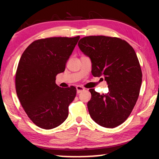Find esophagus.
I'll return each instance as SVG.
<instances>
[{
  "instance_id": "esophagus-1",
  "label": "esophagus",
  "mask_w": 159,
  "mask_h": 159,
  "mask_svg": "<svg viewBox=\"0 0 159 159\" xmlns=\"http://www.w3.org/2000/svg\"><path fill=\"white\" fill-rule=\"evenodd\" d=\"M77 93H81L82 91H83L84 90V88H82V87H81V86H77Z\"/></svg>"
}]
</instances>
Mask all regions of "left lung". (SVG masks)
Here are the masks:
<instances>
[{
	"instance_id": "1",
	"label": "left lung",
	"mask_w": 159,
	"mask_h": 159,
	"mask_svg": "<svg viewBox=\"0 0 159 159\" xmlns=\"http://www.w3.org/2000/svg\"><path fill=\"white\" fill-rule=\"evenodd\" d=\"M78 46L90 58L92 75L103 77L108 93L90 89L88 108L91 118L106 128H114L128 118L135 105L142 83V71L133 48L125 40L106 36L82 38Z\"/></svg>"
}]
</instances>
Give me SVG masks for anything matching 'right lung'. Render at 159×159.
<instances>
[{
	"label": "right lung",
	"instance_id": "right-lung-1",
	"mask_svg": "<svg viewBox=\"0 0 159 159\" xmlns=\"http://www.w3.org/2000/svg\"><path fill=\"white\" fill-rule=\"evenodd\" d=\"M79 39H40L32 43L21 56L15 80L16 94L28 117L39 127L53 129L68 117L77 89L60 88L56 77L64 71Z\"/></svg>",
	"mask_w": 159,
	"mask_h": 159
}]
</instances>
